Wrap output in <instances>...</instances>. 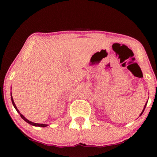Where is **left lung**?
<instances>
[{
    "mask_svg": "<svg viewBox=\"0 0 157 157\" xmlns=\"http://www.w3.org/2000/svg\"><path fill=\"white\" fill-rule=\"evenodd\" d=\"M146 105H147V102H146V104H145V107H144V109H143V111L141 112V113H140V116H141L142 115V113H143V111H144V110H145V107H146Z\"/></svg>",
    "mask_w": 157,
    "mask_h": 157,
    "instance_id": "1",
    "label": "left lung"
}]
</instances>
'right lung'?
Segmentation results:
<instances>
[{"label":"right lung","instance_id":"obj_1","mask_svg":"<svg viewBox=\"0 0 157 157\" xmlns=\"http://www.w3.org/2000/svg\"><path fill=\"white\" fill-rule=\"evenodd\" d=\"M11 100H12V105H13V106H14V107L15 109L17 110V112L20 114V116H21V118H22L23 119V120H24L25 122H27L28 123L32 124V125H33V126H36V127H47V126H48V124H39V123H33V122H31V121H30L29 120H28L27 118H25V117L23 116L22 115V114H21V113H20V111H18V109H17V106H16L15 103H14V100H13V98H12V94H11Z\"/></svg>","mask_w":157,"mask_h":157}]
</instances>
